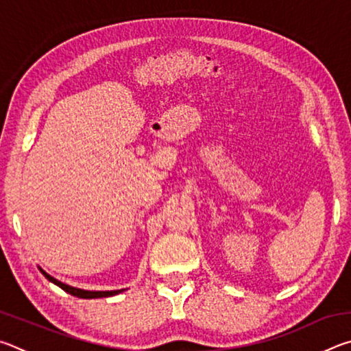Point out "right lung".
<instances>
[{"label":"right lung","instance_id":"obj_1","mask_svg":"<svg viewBox=\"0 0 351 351\" xmlns=\"http://www.w3.org/2000/svg\"><path fill=\"white\" fill-rule=\"evenodd\" d=\"M41 274H43L47 280L56 283L57 287H60L63 291H66L71 295H75V297H80V299H99V297H110V295H116L119 293H122L123 289H117V291H85V289H79V288H74V287H69V285H64L60 280H57V278L51 277L49 274H46V272L40 268Z\"/></svg>","mask_w":351,"mask_h":351}]
</instances>
